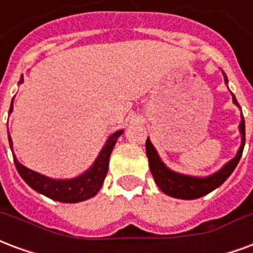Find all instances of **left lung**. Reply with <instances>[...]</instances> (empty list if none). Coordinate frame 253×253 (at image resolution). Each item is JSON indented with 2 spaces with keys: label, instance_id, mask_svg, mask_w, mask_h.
Returning a JSON list of instances; mask_svg holds the SVG:
<instances>
[{
  "label": "left lung",
  "instance_id": "left-lung-1",
  "mask_svg": "<svg viewBox=\"0 0 253 253\" xmlns=\"http://www.w3.org/2000/svg\"><path fill=\"white\" fill-rule=\"evenodd\" d=\"M223 78L225 83L228 84V78L223 73ZM233 96V103L236 105H239L237 100ZM240 107V105H239ZM240 132H241V145L236 157L233 160H230L229 163L223 165L222 168L217 170L215 173H212L206 177H196V176H188L181 175L177 172L170 170L167 165L161 161L159 157L157 150L154 149V146L150 142V139H146V156L149 159V167H150V172L154 177L156 184L159 186V188L164 194L177 199H198L201 196L206 195L209 192H211L215 188L222 184L223 181L228 179L229 176L232 175V172L234 168L239 164L241 154L244 150L245 145V122L244 116L241 115V122H240Z\"/></svg>",
  "mask_w": 253,
  "mask_h": 253
}]
</instances>
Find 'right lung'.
Wrapping results in <instances>:
<instances>
[{"label": "right lung", "instance_id": "1", "mask_svg": "<svg viewBox=\"0 0 253 253\" xmlns=\"http://www.w3.org/2000/svg\"><path fill=\"white\" fill-rule=\"evenodd\" d=\"M23 83V76L19 84ZM13 111V100L9 108V112ZM123 130L114 132L105 142L104 148L101 149V152L97 156V159L93 163V165L85 170L83 175L77 176L74 179H66V180H58V179H51L44 175H41L35 170L28 169L27 167L21 165L17 161L16 157H13L16 169L23 177V180L39 194H43L50 199L54 201L63 202V203H77V202L86 201L93 198L100 191L103 181H104L107 172H108V163H110V156L112 149L115 146L118 138L121 137ZM9 145L12 149V139L8 132Z\"/></svg>", "mask_w": 253, "mask_h": 253}]
</instances>
